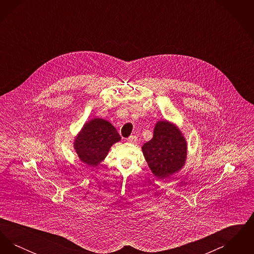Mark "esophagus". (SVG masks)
Returning a JSON list of instances; mask_svg holds the SVG:
<instances>
[{"instance_id":"esophagus-1","label":"esophagus","mask_w":254,"mask_h":254,"mask_svg":"<svg viewBox=\"0 0 254 254\" xmlns=\"http://www.w3.org/2000/svg\"><path fill=\"white\" fill-rule=\"evenodd\" d=\"M136 140H137V137H136L135 135H131V136H129V137L127 139V141L128 143H134V142H136Z\"/></svg>"}]
</instances>
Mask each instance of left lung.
I'll use <instances>...</instances> for the list:
<instances>
[{
    "instance_id": "obj_1",
    "label": "left lung",
    "mask_w": 254,
    "mask_h": 254,
    "mask_svg": "<svg viewBox=\"0 0 254 254\" xmlns=\"http://www.w3.org/2000/svg\"><path fill=\"white\" fill-rule=\"evenodd\" d=\"M149 169L165 179L181 169L187 155V143L180 130L169 122H158L153 138L142 147Z\"/></svg>"
}]
</instances>
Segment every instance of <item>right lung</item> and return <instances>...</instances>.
<instances>
[{"label":"right lung","mask_w":254,"mask_h":254,"mask_svg":"<svg viewBox=\"0 0 254 254\" xmlns=\"http://www.w3.org/2000/svg\"><path fill=\"white\" fill-rule=\"evenodd\" d=\"M120 139L110 123L97 118L85 124L75 140L74 147L82 162L95 167L108 155L110 146Z\"/></svg>","instance_id":"1"}]
</instances>
